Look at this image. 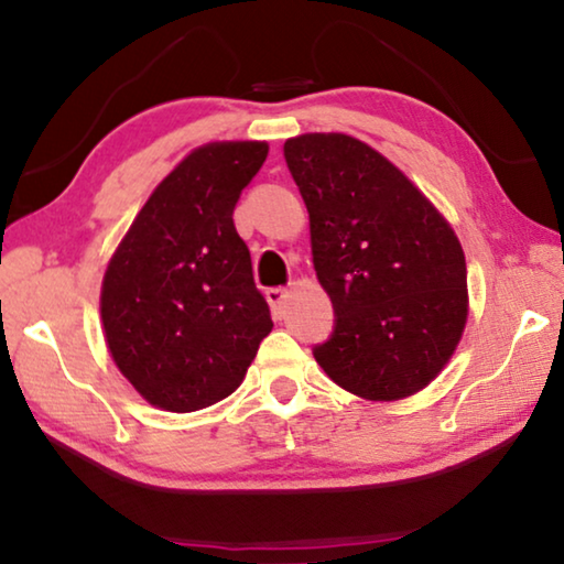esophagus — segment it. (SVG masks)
Instances as JSON below:
<instances>
[{"mask_svg": "<svg viewBox=\"0 0 564 564\" xmlns=\"http://www.w3.org/2000/svg\"><path fill=\"white\" fill-rule=\"evenodd\" d=\"M267 302H270L274 315L282 317L284 315V302H288V290H284V288L267 290Z\"/></svg>", "mask_w": 564, "mask_h": 564, "instance_id": "obj_1", "label": "esophagus"}]
</instances>
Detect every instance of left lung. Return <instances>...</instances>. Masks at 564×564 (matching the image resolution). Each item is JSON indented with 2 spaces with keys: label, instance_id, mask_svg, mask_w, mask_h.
<instances>
[{
  "label": "left lung",
  "instance_id": "obj_1",
  "mask_svg": "<svg viewBox=\"0 0 564 564\" xmlns=\"http://www.w3.org/2000/svg\"><path fill=\"white\" fill-rule=\"evenodd\" d=\"M284 159L310 214L312 264L335 310L317 345L327 378L401 401L452 360L469 317L466 259L446 216L383 153L345 133H302Z\"/></svg>",
  "mask_w": 564,
  "mask_h": 564
}]
</instances>
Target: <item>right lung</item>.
Instances as JSON below:
<instances>
[{"label": "right lung", "mask_w": 564, "mask_h": 564, "mask_svg": "<svg viewBox=\"0 0 564 564\" xmlns=\"http://www.w3.org/2000/svg\"><path fill=\"white\" fill-rule=\"evenodd\" d=\"M267 153L264 141L198 145L153 188L102 274L108 352L155 409L192 413L231 395L272 333L231 219Z\"/></svg>", "instance_id": "add662e5"}]
</instances>
